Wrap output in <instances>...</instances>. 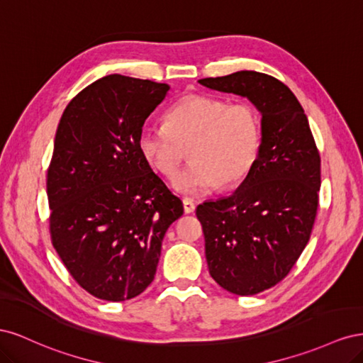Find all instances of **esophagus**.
<instances>
[{"label": "esophagus", "mask_w": 363, "mask_h": 363, "mask_svg": "<svg viewBox=\"0 0 363 363\" xmlns=\"http://www.w3.org/2000/svg\"><path fill=\"white\" fill-rule=\"evenodd\" d=\"M183 208H184V213H192L195 211V203L191 199H184Z\"/></svg>", "instance_id": "esophagus-1"}]
</instances>
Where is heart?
Here are the masks:
<instances>
[{
  "label": "heart",
  "mask_w": 363,
  "mask_h": 363,
  "mask_svg": "<svg viewBox=\"0 0 363 363\" xmlns=\"http://www.w3.org/2000/svg\"><path fill=\"white\" fill-rule=\"evenodd\" d=\"M260 121L250 103L212 95H186L164 113V124L145 123L139 130L140 156L162 177L172 180L191 151V163L174 182L186 195H204L242 182L255 164Z\"/></svg>",
  "instance_id": "b5f03b06"
}]
</instances>
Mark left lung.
<instances>
[{
	"mask_svg": "<svg viewBox=\"0 0 363 363\" xmlns=\"http://www.w3.org/2000/svg\"><path fill=\"white\" fill-rule=\"evenodd\" d=\"M208 89L247 96L262 115L257 159L236 192L196 207L212 279L255 295L288 276L309 242L321 188V157L309 121L286 84L239 71L201 79Z\"/></svg>",
	"mask_w": 363,
	"mask_h": 363,
	"instance_id": "obj_1",
	"label": "left lung"
}]
</instances>
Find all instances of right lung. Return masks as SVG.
<instances>
[{
  "mask_svg": "<svg viewBox=\"0 0 363 363\" xmlns=\"http://www.w3.org/2000/svg\"><path fill=\"white\" fill-rule=\"evenodd\" d=\"M169 86L112 74L65 108L47 175L50 233L80 286L125 301L155 280L162 240L183 215L138 147L139 130Z\"/></svg>",
  "mask_w": 363,
  "mask_h": 363,
  "instance_id": "add662e5",
  "label": "right lung"
}]
</instances>
